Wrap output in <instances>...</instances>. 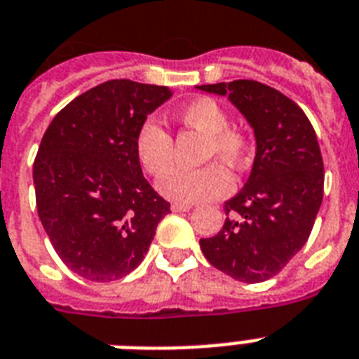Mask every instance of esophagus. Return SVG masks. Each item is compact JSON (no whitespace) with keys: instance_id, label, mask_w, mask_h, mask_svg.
<instances>
[{"instance_id":"1","label":"esophagus","mask_w":359,"mask_h":359,"mask_svg":"<svg viewBox=\"0 0 359 359\" xmlns=\"http://www.w3.org/2000/svg\"><path fill=\"white\" fill-rule=\"evenodd\" d=\"M191 207L189 203H180V201H174L172 205H170V209H172V212H187L191 211Z\"/></svg>"}]
</instances>
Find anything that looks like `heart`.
<instances>
[{
  "label": "heart",
  "mask_w": 359,
  "mask_h": 359,
  "mask_svg": "<svg viewBox=\"0 0 359 359\" xmlns=\"http://www.w3.org/2000/svg\"><path fill=\"white\" fill-rule=\"evenodd\" d=\"M177 121L187 128L205 135L201 161H220L233 170H244L251 159L253 141L250 133L229 124V115L211 97H200L176 111ZM135 158L152 177L167 176L174 165L172 137L158 123L147 121L135 135ZM218 163H209L196 170H176L159 185L167 198L182 203L212 200L231 189V177Z\"/></svg>",
  "instance_id": "1"
}]
</instances>
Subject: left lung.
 <instances>
[{
    "label": "left lung",
    "mask_w": 359,
    "mask_h": 359,
    "mask_svg": "<svg viewBox=\"0 0 359 359\" xmlns=\"http://www.w3.org/2000/svg\"><path fill=\"white\" fill-rule=\"evenodd\" d=\"M227 97L253 128V168L226 201L220 233L201 238L205 259L240 283L277 275L306 244L323 201L325 168L312 124L292 99L257 80L198 86Z\"/></svg>",
    "instance_id": "1"
}]
</instances>
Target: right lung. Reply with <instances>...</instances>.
I'll return each instance as SVG.
<instances>
[{"label": "right lung", "instance_id": "obj_1", "mask_svg": "<svg viewBox=\"0 0 359 359\" xmlns=\"http://www.w3.org/2000/svg\"><path fill=\"white\" fill-rule=\"evenodd\" d=\"M170 97L167 86L108 80L62 108L41 137L38 216L62 262L84 279L126 277L170 212L135 158L137 130Z\"/></svg>", "mask_w": 359, "mask_h": 359}]
</instances>
